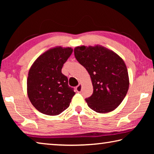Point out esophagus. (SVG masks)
<instances>
[{"mask_svg": "<svg viewBox=\"0 0 154 154\" xmlns=\"http://www.w3.org/2000/svg\"><path fill=\"white\" fill-rule=\"evenodd\" d=\"M76 91L77 92H81V91H82V84H79L77 85L76 87Z\"/></svg>", "mask_w": 154, "mask_h": 154, "instance_id": "esophagus-1", "label": "esophagus"}]
</instances>
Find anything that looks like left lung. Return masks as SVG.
<instances>
[{
    "label": "left lung",
    "instance_id": "8db88e82",
    "mask_svg": "<svg viewBox=\"0 0 154 154\" xmlns=\"http://www.w3.org/2000/svg\"><path fill=\"white\" fill-rule=\"evenodd\" d=\"M77 60L91 77L93 94L85 98L89 107L97 113H108L120 105L129 88L126 64L118 54L103 46L77 47Z\"/></svg>",
    "mask_w": 154,
    "mask_h": 154
}]
</instances>
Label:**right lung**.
<instances>
[{
	"instance_id": "right-lung-1",
	"label": "right lung",
	"mask_w": 154,
	"mask_h": 154,
	"mask_svg": "<svg viewBox=\"0 0 154 154\" xmlns=\"http://www.w3.org/2000/svg\"><path fill=\"white\" fill-rule=\"evenodd\" d=\"M72 53L70 48H52L38 57L31 66L27 79L28 96L41 113L57 116L69 106L75 92L68 84L62 69Z\"/></svg>"
}]
</instances>
